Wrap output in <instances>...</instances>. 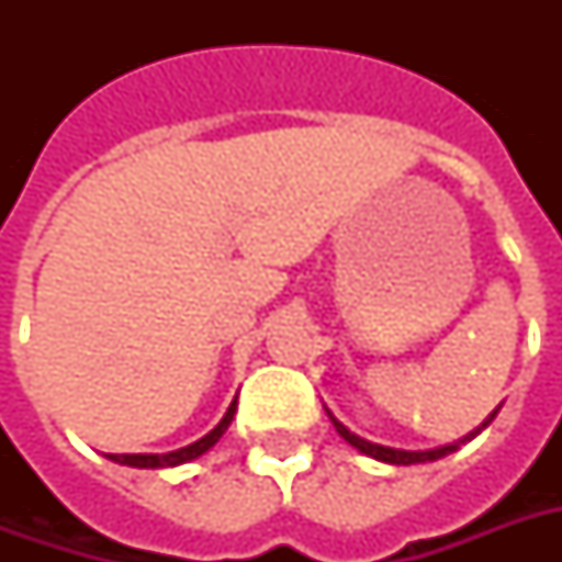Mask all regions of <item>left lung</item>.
<instances>
[{
	"mask_svg": "<svg viewBox=\"0 0 562 562\" xmlns=\"http://www.w3.org/2000/svg\"><path fill=\"white\" fill-rule=\"evenodd\" d=\"M498 414V408L493 411V414H490L487 419H484V426L481 428H487L490 423H493V417H496ZM329 419H333V426L338 428V435L344 437V440H347V443L350 446H356V449H359V452H364V454H370V458H375V461H384V463H402V467H411V463H428V461H437V458H443V454H449V452H454V449H461V443L463 440H472V437L479 435V431H472L470 437H463L461 443H449V446H443V449H431V452H402V449H387V446H375V443H370V440H364V437H359V435H352L350 428L347 426H341V423H338V419L333 417V414H329Z\"/></svg>",
	"mask_w": 562,
	"mask_h": 562,
	"instance_id": "left-lung-1",
	"label": "left lung"
}]
</instances>
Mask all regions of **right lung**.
I'll list each match as a JSON object with an SVG mask.
<instances>
[{"label": "right lung", "mask_w": 562, "mask_h": 562, "mask_svg": "<svg viewBox=\"0 0 562 562\" xmlns=\"http://www.w3.org/2000/svg\"><path fill=\"white\" fill-rule=\"evenodd\" d=\"M233 414H236V402L229 405L227 414H224V419H221L218 426L212 428L210 435L201 437L198 443L183 446V449H178V452H166V454H108V458H110V461H116V463H125V467H139V470H157V467H178V463L192 461V458H198V454H203V452H206V449H212V446L218 443V437L224 435V431H227Z\"/></svg>", "instance_id": "add662e5"}]
</instances>
